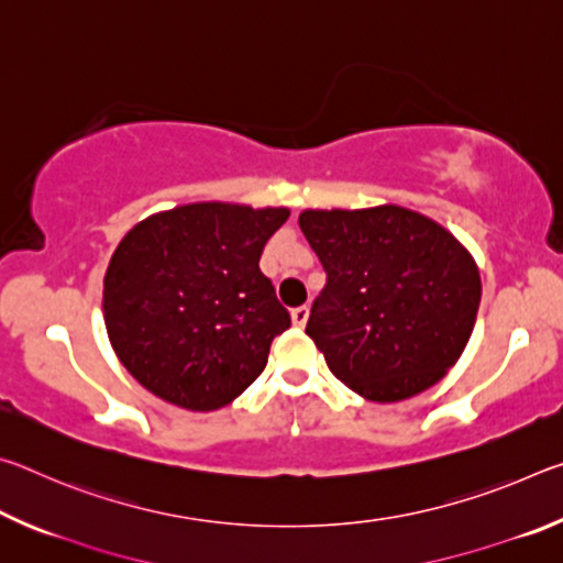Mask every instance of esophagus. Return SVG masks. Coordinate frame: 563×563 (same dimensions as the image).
<instances>
[{
  "instance_id": "esophagus-1",
  "label": "esophagus",
  "mask_w": 563,
  "mask_h": 563,
  "mask_svg": "<svg viewBox=\"0 0 563 563\" xmlns=\"http://www.w3.org/2000/svg\"><path fill=\"white\" fill-rule=\"evenodd\" d=\"M290 318H292L295 328H305V325H308V318H310V308H308V305H300V308H295L290 312Z\"/></svg>"
}]
</instances>
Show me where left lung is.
<instances>
[{
  "mask_svg": "<svg viewBox=\"0 0 563 563\" xmlns=\"http://www.w3.org/2000/svg\"><path fill=\"white\" fill-rule=\"evenodd\" d=\"M298 223L328 273L305 332L330 373L369 402H402L440 383L472 338L482 298L460 238L395 203L305 208Z\"/></svg>",
  "mask_w": 563,
  "mask_h": 563,
  "instance_id": "8db88e82",
  "label": "left lung"
}]
</instances>
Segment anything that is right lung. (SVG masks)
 <instances>
[{"label":"right lung","mask_w":563,"mask_h":563,"mask_svg":"<svg viewBox=\"0 0 563 563\" xmlns=\"http://www.w3.org/2000/svg\"><path fill=\"white\" fill-rule=\"evenodd\" d=\"M288 216L201 201L151 213L121 238L103 275V325L148 393L211 412L263 373L290 316L258 261Z\"/></svg>","instance_id":"obj_1"}]
</instances>
